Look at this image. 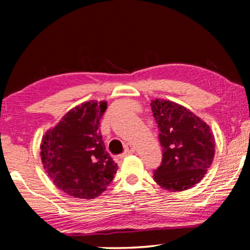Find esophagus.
Instances as JSON below:
<instances>
[{"instance_id":"obj_1","label":"esophagus","mask_w":250,"mask_h":250,"mask_svg":"<svg viewBox=\"0 0 250 250\" xmlns=\"http://www.w3.org/2000/svg\"><path fill=\"white\" fill-rule=\"evenodd\" d=\"M134 151H135V146L129 145V146H127V148H126L125 151L121 155V158H124V157H126V156L132 155V153H134Z\"/></svg>"}]
</instances>
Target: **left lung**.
<instances>
[{
  "instance_id": "left-lung-1",
  "label": "left lung",
  "mask_w": 250,
  "mask_h": 250,
  "mask_svg": "<svg viewBox=\"0 0 250 250\" xmlns=\"http://www.w3.org/2000/svg\"><path fill=\"white\" fill-rule=\"evenodd\" d=\"M163 159L153 180L164 189L183 191L199 183L213 163L215 139L209 126L183 105L172 101L151 104Z\"/></svg>"
}]
</instances>
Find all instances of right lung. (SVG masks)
<instances>
[{"instance_id": "obj_1", "label": "right lung", "mask_w": 250, "mask_h": 250, "mask_svg": "<svg viewBox=\"0 0 250 250\" xmlns=\"http://www.w3.org/2000/svg\"><path fill=\"white\" fill-rule=\"evenodd\" d=\"M107 102L75 107L42 139L44 169L53 183L75 198L93 199L114 180L117 164L105 151L99 129Z\"/></svg>"}]
</instances>
